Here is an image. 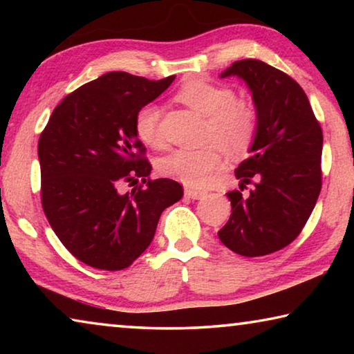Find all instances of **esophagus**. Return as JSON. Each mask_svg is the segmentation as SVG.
I'll list each match as a JSON object with an SVG mask.
<instances>
[{"instance_id": "obj_1", "label": "esophagus", "mask_w": 354, "mask_h": 354, "mask_svg": "<svg viewBox=\"0 0 354 354\" xmlns=\"http://www.w3.org/2000/svg\"><path fill=\"white\" fill-rule=\"evenodd\" d=\"M185 196H189L192 200H201L203 196H206V192L198 190V189H190V187H185L184 190Z\"/></svg>"}]
</instances>
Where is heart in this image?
<instances>
[{
    "instance_id": "b5f03b06",
    "label": "heart",
    "mask_w": 354,
    "mask_h": 354,
    "mask_svg": "<svg viewBox=\"0 0 354 354\" xmlns=\"http://www.w3.org/2000/svg\"><path fill=\"white\" fill-rule=\"evenodd\" d=\"M176 100L207 117V145L200 149H173L158 160V170L167 178L203 187L223 165V151L239 156L250 148L257 129V112L250 101L236 98L231 87L205 80L184 82ZM158 122L159 109L154 104L140 107L134 118L136 136L151 148L162 147Z\"/></svg>"
}]
</instances>
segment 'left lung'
Returning <instances> with one entry per match:
<instances>
[{"label": "left lung", "instance_id": "left-lung-1", "mask_svg": "<svg viewBox=\"0 0 354 354\" xmlns=\"http://www.w3.org/2000/svg\"><path fill=\"white\" fill-rule=\"evenodd\" d=\"M237 76L247 84L257 112L250 158L236 178L248 197L230 192L231 217L218 231L220 241L247 257L284 248L306 225L322 189L323 134L306 93L297 81L256 59L237 61L220 77Z\"/></svg>", "mask_w": 354, "mask_h": 354}]
</instances>
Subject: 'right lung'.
I'll return each mask as SVG.
<instances>
[{"instance_id": "right-lung-1", "label": "right lung", "mask_w": 354, "mask_h": 354, "mask_svg": "<svg viewBox=\"0 0 354 354\" xmlns=\"http://www.w3.org/2000/svg\"><path fill=\"white\" fill-rule=\"evenodd\" d=\"M173 80L109 71L67 95L40 134L44 212L64 247L87 266L129 267L151 243L164 209L183 198L179 183L148 178L151 165L134 131L136 113ZM139 178V188L119 194L123 182Z\"/></svg>"}]
</instances>
